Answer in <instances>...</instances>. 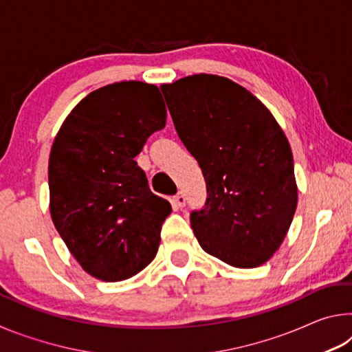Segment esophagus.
Wrapping results in <instances>:
<instances>
[{"mask_svg":"<svg viewBox=\"0 0 352 352\" xmlns=\"http://www.w3.org/2000/svg\"><path fill=\"white\" fill-rule=\"evenodd\" d=\"M172 204H174L175 208H183L186 205V197H184L183 192H178L174 199H172Z\"/></svg>","mask_w":352,"mask_h":352,"instance_id":"obj_1","label":"esophagus"}]
</instances>
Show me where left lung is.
<instances>
[{"label":"left lung","instance_id":"8db88e82","mask_svg":"<svg viewBox=\"0 0 352 352\" xmlns=\"http://www.w3.org/2000/svg\"><path fill=\"white\" fill-rule=\"evenodd\" d=\"M160 88L206 182L205 206L190 212L200 247L239 269L264 264L298 201L294 155L276 119L226 77L194 74Z\"/></svg>","mask_w":352,"mask_h":352}]
</instances>
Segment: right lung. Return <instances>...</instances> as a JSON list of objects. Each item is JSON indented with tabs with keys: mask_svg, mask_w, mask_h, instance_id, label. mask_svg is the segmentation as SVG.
I'll return each mask as SVG.
<instances>
[{
	"mask_svg": "<svg viewBox=\"0 0 352 352\" xmlns=\"http://www.w3.org/2000/svg\"><path fill=\"white\" fill-rule=\"evenodd\" d=\"M166 126L158 87L116 82L94 90L65 119L50 155V211L71 254L91 276L122 281L158 252L172 208L135 162Z\"/></svg>",
	"mask_w": 352,
	"mask_h": 352,
	"instance_id": "obj_1",
	"label": "right lung"
}]
</instances>
